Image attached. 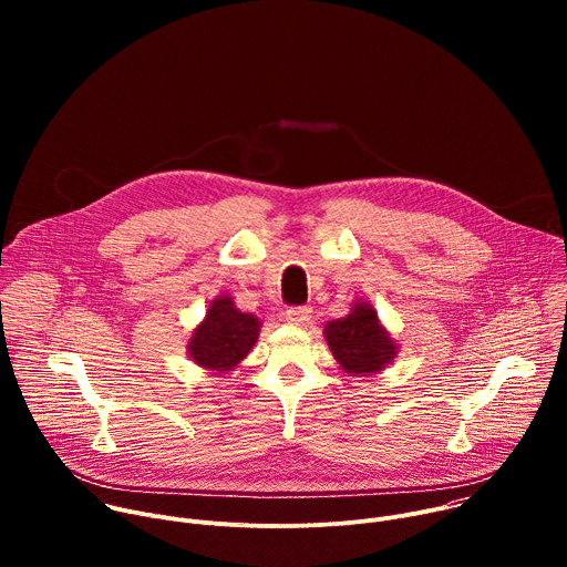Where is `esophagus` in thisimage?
<instances>
[{
	"mask_svg": "<svg viewBox=\"0 0 567 567\" xmlns=\"http://www.w3.org/2000/svg\"><path fill=\"white\" fill-rule=\"evenodd\" d=\"M282 316L289 326H305V322L311 318V309L309 307H289Z\"/></svg>",
	"mask_w": 567,
	"mask_h": 567,
	"instance_id": "1",
	"label": "esophagus"
}]
</instances>
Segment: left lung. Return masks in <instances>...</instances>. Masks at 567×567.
<instances>
[{
    "label": "left lung",
    "instance_id": "8db88e82",
    "mask_svg": "<svg viewBox=\"0 0 567 567\" xmlns=\"http://www.w3.org/2000/svg\"><path fill=\"white\" fill-rule=\"evenodd\" d=\"M322 334L341 370L359 379L379 374L399 352V343L379 320L377 309L363 298H357L343 318L330 320Z\"/></svg>",
    "mask_w": 567,
    "mask_h": 567
}]
</instances>
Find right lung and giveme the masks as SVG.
I'll return each mask as SVG.
<instances>
[{"label":"right lung","instance_id":"add662e5","mask_svg":"<svg viewBox=\"0 0 567 567\" xmlns=\"http://www.w3.org/2000/svg\"><path fill=\"white\" fill-rule=\"evenodd\" d=\"M262 320L235 307L233 296L219 293L210 300L204 320L193 330L186 352L188 359L210 374H226L254 350Z\"/></svg>","mask_w":567,"mask_h":567}]
</instances>
